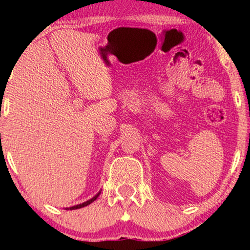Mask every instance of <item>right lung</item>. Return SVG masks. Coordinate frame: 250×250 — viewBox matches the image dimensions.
I'll list each match as a JSON object with an SVG mask.
<instances>
[{
	"label": "right lung",
	"mask_w": 250,
	"mask_h": 250,
	"mask_svg": "<svg viewBox=\"0 0 250 250\" xmlns=\"http://www.w3.org/2000/svg\"><path fill=\"white\" fill-rule=\"evenodd\" d=\"M99 194H100V192H99L97 196H94L93 198H92V199H90V200H87V201H85V203H83V204H80V205H77V206H73V207H70V209H78V208H82V207H85V206H87V205H90L91 203H93V201L97 199V198L99 197ZM68 209H69V208H68Z\"/></svg>",
	"instance_id": "obj_1"
}]
</instances>
